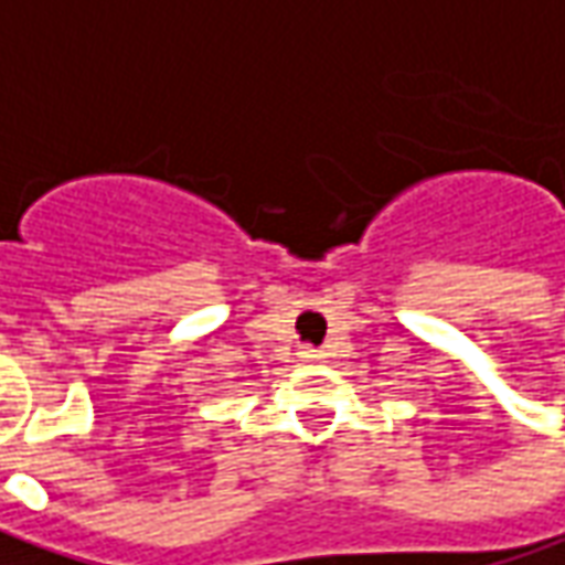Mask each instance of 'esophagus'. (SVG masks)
Masks as SVG:
<instances>
[{
  "label": "esophagus",
  "mask_w": 565,
  "mask_h": 565,
  "mask_svg": "<svg viewBox=\"0 0 565 565\" xmlns=\"http://www.w3.org/2000/svg\"><path fill=\"white\" fill-rule=\"evenodd\" d=\"M300 360L302 362H319V360H324V353H321V350H316V347H300Z\"/></svg>",
  "instance_id": "1"
}]
</instances>
